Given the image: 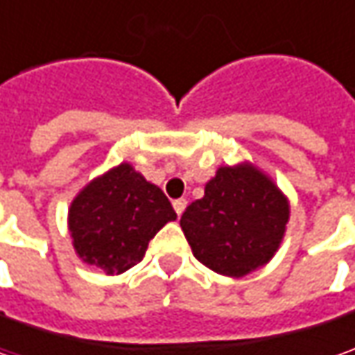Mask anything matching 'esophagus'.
I'll return each mask as SVG.
<instances>
[{
	"label": "esophagus",
	"mask_w": 355,
	"mask_h": 355,
	"mask_svg": "<svg viewBox=\"0 0 355 355\" xmlns=\"http://www.w3.org/2000/svg\"><path fill=\"white\" fill-rule=\"evenodd\" d=\"M185 207H187V201H185V199H175V201H173V209L178 213V217H182V213L185 211Z\"/></svg>",
	"instance_id": "obj_1"
}]
</instances>
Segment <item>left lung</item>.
Instances as JSON below:
<instances>
[{
  "mask_svg": "<svg viewBox=\"0 0 355 355\" xmlns=\"http://www.w3.org/2000/svg\"><path fill=\"white\" fill-rule=\"evenodd\" d=\"M291 203L266 173L249 162L221 166L180 219L201 265L241 279L279 251Z\"/></svg>",
  "mask_w": 355,
  "mask_h": 355,
  "instance_id": "8db88e82",
  "label": "left lung"
}]
</instances>
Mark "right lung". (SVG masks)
Wrapping results in <instances>:
<instances>
[{
  "label": "right lung",
  "instance_id": "1",
  "mask_svg": "<svg viewBox=\"0 0 355 355\" xmlns=\"http://www.w3.org/2000/svg\"><path fill=\"white\" fill-rule=\"evenodd\" d=\"M175 217L164 191L124 162L78 191L69 207V231L83 263L122 275L142 261L150 239Z\"/></svg>",
  "mask_w": 355,
  "mask_h": 355
}]
</instances>
